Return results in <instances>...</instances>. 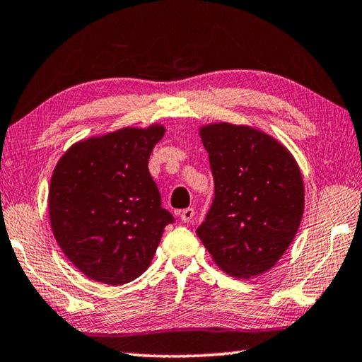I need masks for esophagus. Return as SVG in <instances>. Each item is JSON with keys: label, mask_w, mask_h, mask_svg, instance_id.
<instances>
[{"label": "esophagus", "mask_w": 362, "mask_h": 362, "mask_svg": "<svg viewBox=\"0 0 362 362\" xmlns=\"http://www.w3.org/2000/svg\"><path fill=\"white\" fill-rule=\"evenodd\" d=\"M180 217H181V221H182L184 223L192 222V219L195 217V209H194V208H186V209H182L181 213H180Z\"/></svg>", "instance_id": "esophagus-1"}]
</instances>
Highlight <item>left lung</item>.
Listing matches in <instances>:
<instances>
[{"mask_svg":"<svg viewBox=\"0 0 362 362\" xmlns=\"http://www.w3.org/2000/svg\"><path fill=\"white\" fill-rule=\"evenodd\" d=\"M200 137L214 199L197 236L230 276L262 274L284 255L301 223V172L287 149L257 129L221 122L202 127Z\"/></svg>","mask_w":362,"mask_h":362,"instance_id":"1","label":"left lung"}]
</instances>
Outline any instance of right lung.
Listing matches in <instances>:
<instances>
[{"mask_svg":"<svg viewBox=\"0 0 362 362\" xmlns=\"http://www.w3.org/2000/svg\"><path fill=\"white\" fill-rule=\"evenodd\" d=\"M165 129L124 127L74 145L54 167L49 192L53 235L86 277L122 285L143 274L163 228L175 222L162 208L148 170Z\"/></svg>","mask_w":362,"mask_h":362,"instance_id":"add662e5","label":"right lung"}]
</instances>
